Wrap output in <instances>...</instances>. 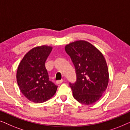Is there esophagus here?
<instances>
[{"mask_svg":"<svg viewBox=\"0 0 130 130\" xmlns=\"http://www.w3.org/2000/svg\"><path fill=\"white\" fill-rule=\"evenodd\" d=\"M63 80H57L56 81V83L57 84H60V83H63Z\"/></svg>","mask_w":130,"mask_h":130,"instance_id":"obj_1","label":"esophagus"}]
</instances>
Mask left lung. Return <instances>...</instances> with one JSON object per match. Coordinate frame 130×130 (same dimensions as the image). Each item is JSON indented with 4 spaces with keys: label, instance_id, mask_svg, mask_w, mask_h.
I'll use <instances>...</instances> for the list:
<instances>
[{
    "label": "left lung",
    "instance_id": "8db88e82",
    "mask_svg": "<svg viewBox=\"0 0 130 130\" xmlns=\"http://www.w3.org/2000/svg\"><path fill=\"white\" fill-rule=\"evenodd\" d=\"M65 50L75 67L76 82L69 83L74 98L85 105L96 102L105 91L109 82L107 64L102 53L83 40L67 44Z\"/></svg>",
    "mask_w": 130,
    "mask_h": 130
}]
</instances>
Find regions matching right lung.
Listing matches in <instances>:
<instances>
[{
  "instance_id": "right-lung-1",
  "label": "right lung",
  "mask_w": 130,
  "mask_h": 130,
  "mask_svg": "<svg viewBox=\"0 0 130 130\" xmlns=\"http://www.w3.org/2000/svg\"><path fill=\"white\" fill-rule=\"evenodd\" d=\"M51 46L33 48L25 55L18 67L17 80L23 95L31 102L42 103L56 93L57 86L49 80L46 60L52 51Z\"/></svg>"
}]
</instances>
